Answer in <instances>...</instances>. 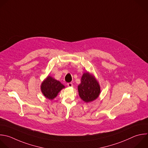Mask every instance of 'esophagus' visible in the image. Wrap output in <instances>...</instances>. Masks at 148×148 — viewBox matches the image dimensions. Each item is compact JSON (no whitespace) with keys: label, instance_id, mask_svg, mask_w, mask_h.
I'll return each instance as SVG.
<instances>
[{"label":"esophagus","instance_id":"1","mask_svg":"<svg viewBox=\"0 0 148 148\" xmlns=\"http://www.w3.org/2000/svg\"><path fill=\"white\" fill-rule=\"evenodd\" d=\"M67 86H69V87H72V86H73V83H71V82H69V83H67Z\"/></svg>","mask_w":148,"mask_h":148}]
</instances>
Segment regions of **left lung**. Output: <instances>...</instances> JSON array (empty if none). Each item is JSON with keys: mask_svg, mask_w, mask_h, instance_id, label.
I'll return each mask as SVG.
<instances>
[{"mask_svg": "<svg viewBox=\"0 0 148 148\" xmlns=\"http://www.w3.org/2000/svg\"><path fill=\"white\" fill-rule=\"evenodd\" d=\"M78 90L81 99L88 103L97 99L101 93V88L95 77L86 72L81 77Z\"/></svg>", "mask_w": 148, "mask_h": 148, "instance_id": "1", "label": "left lung"}]
</instances>
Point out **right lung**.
Here are the masks:
<instances>
[{"mask_svg": "<svg viewBox=\"0 0 148 148\" xmlns=\"http://www.w3.org/2000/svg\"><path fill=\"white\" fill-rule=\"evenodd\" d=\"M65 86L51 76H48L42 83L40 89L43 95L49 99H53Z\"/></svg>", "mask_w": 148, "mask_h": 148, "instance_id": "1", "label": "right lung"}]
</instances>
